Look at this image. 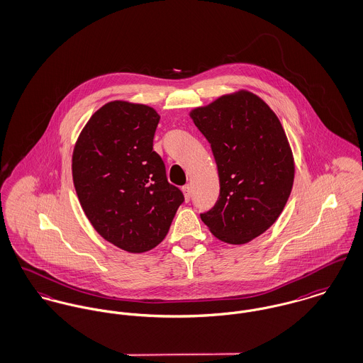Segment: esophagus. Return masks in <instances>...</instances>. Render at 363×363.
Wrapping results in <instances>:
<instances>
[{
	"instance_id": "34e87169",
	"label": "esophagus",
	"mask_w": 363,
	"mask_h": 363,
	"mask_svg": "<svg viewBox=\"0 0 363 363\" xmlns=\"http://www.w3.org/2000/svg\"><path fill=\"white\" fill-rule=\"evenodd\" d=\"M183 194H184L186 201H189V199L191 198V187H190V186H184V187H183Z\"/></svg>"
}]
</instances>
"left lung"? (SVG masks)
Masks as SVG:
<instances>
[{
    "instance_id": "1",
    "label": "left lung",
    "mask_w": 363,
    "mask_h": 363,
    "mask_svg": "<svg viewBox=\"0 0 363 363\" xmlns=\"http://www.w3.org/2000/svg\"><path fill=\"white\" fill-rule=\"evenodd\" d=\"M190 118L211 144L220 183L216 205L201 219L218 240L247 244L277 220L291 194L296 164L286 132L248 90L197 106Z\"/></svg>"
}]
</instances>
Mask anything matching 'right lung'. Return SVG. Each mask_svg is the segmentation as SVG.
Listing matches in <instances>:
<instances>
[{"label":"right lung","instance_id":"add662e5","mask_svg":"<svg viewBox=\"0 0 363 363\" xmlns=\"http://www.w3.org/2000/svg\"><path fill=\"white\" fill-rule=\"evenodd\" d=\"M160 118L144 104L106 102L73 148L72 177L87 219L102 238L132 254L162 242L184 201L152 150Z\"/></svg>","mask_w":363,"mask_h":363}]
</instances>
